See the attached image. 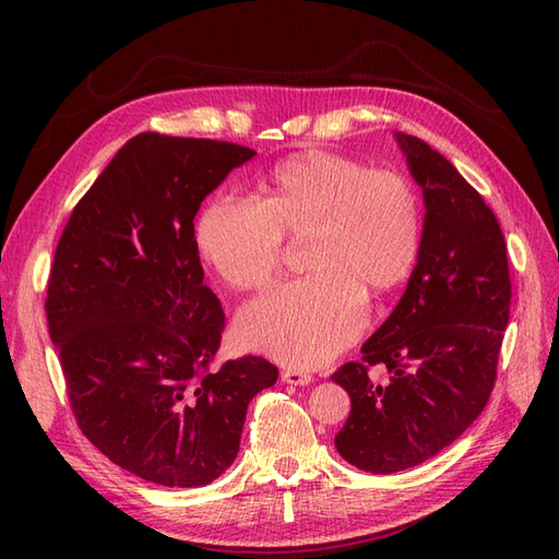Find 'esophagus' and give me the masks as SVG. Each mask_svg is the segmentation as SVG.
I'll return each instance as SVG.
<instances>
[{
    "label": "esophagus",
    "instance_id": "1",
    "mask_svg": "<svg viewBox=\"0 0 559 559\" xmlns=\"http://www.w3.org/2000/svg\"><path fill=\"white\" fill-rule=\"evenodd\" d=\"M282 382L294 384V386H302V384H310L312 382V376L308 373V370L286 368V370H282Z\"/></svg>",
    "mask_w": 559,
    "mask_h": 559
}]
</instances>
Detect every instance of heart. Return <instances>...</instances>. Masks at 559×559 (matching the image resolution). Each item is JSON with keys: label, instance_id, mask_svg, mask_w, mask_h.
<instances>
[{"label": "heart", "instance_id": "1", "mask_svg": "<svg viewBox=\"0 0 559 559\" xmlns=\"http://www.w3.org/2000/svg\"><path fill=\"white\" fill-rule=\"evenodd\" d=\"M306 277L238 317V341L282 364L312 368L364 329V296L382 298L411 275L421 245L415 186L392 170L308 151L267 167L257 202L214 195L195 224L200 261L235 292L275 280L284 238H302Z\"/></svg>", "mask_w": 559, "mask_h": 559}]
</instances>
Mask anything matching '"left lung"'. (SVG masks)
Listing matches in <instances>:
<instances>
[{"mask_svg": "<svg viewBox=\"0 0 559 559\" xmlns=\"http://www.w3.org/2000/svg\"><path fill=\"white\" fill-rule=\"evenodd\" d=\"M425 198L419 257L405 294L384 324L333 382L352 411L335 436L345 462L396 473L454 443L492 394L511 277L495 212L456 167L413 134H394ZM370 365L388 380L367 378Z\"/></svg>", "mask_w": 559, "mask_h": 559, "instance_id": "8db88e82", "label": "left lung"}]
</instances>
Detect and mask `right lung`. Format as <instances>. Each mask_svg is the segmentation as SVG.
<instances>
[{
    "label": "right lung",
    "instance_id": "obj_1",
    "mask_svg": "<svg viewBox=\"0 0 559 559\" xmlns=\"http://www.w3.org/2000/svg\"><path fill=\"white\" fill-rule=\"evenodd\" d=\"M257 151L142 132L79 200L48 280L46 317L72 411L114 464L165 487L210 485L235 462L247 405L277 366L210 370L226 317L202 284L193 218Z\"/></svg>",
    "mask_w": 559,
    "mask_h": 559
}]
</instances>
